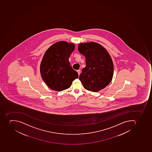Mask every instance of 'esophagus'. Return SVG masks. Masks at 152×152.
I'll return each mask as SVG.
<instances>
[{"mask_svg":"<svg viewBox=\"0 0 152 152\" xmlns=\"http://www.w3.org/2000/svg\"><path fill=\"white\" fill-rule=\"evenodd\" d=\"M77 72L78 74V75H80V70H77Z\"/></svg>","mask_w":152,"mask_h":152,"instance_id":"34e87169","label":"esophagus"}]
</instances>
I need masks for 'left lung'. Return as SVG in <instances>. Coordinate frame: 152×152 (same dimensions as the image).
<instances>
[{
	"mask_svg": "<svg viewBox=\"0 0 152 152\" xmlns=\"http://www.w3.org/2000/svg\"><path fill=\"white\" fill-rule=\"evenodd\" d=\"M78 49L86 58L79 80L86 89L97 92L109 85L114 75L111 58L103 46L96 42L80 43Z\"/></svg>",
	"mask_w": 152,
	"mask_h": 152,
	"instance_id": "obj_1",
	"label": "left lung"
}]
</instances>
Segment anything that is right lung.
<instances>
[{
  "instance_id": "obj_1",
  "label": "right lung",
  "mask_w": 152,
  "mask_h": 152,
  "mask_svg": "<svg viewBox=\"0 0 152 152\" xmlns=\"http://www.w3.org/2000/svg\"><path fill=\"white\" fill-rule=\"evenodd\" d=\"M75 48L73 43L59 41L45 51L40 71L42 79L51 89L58 92L66 89L78 77L68 60Z\"/></svg>"
}]
</instances>
